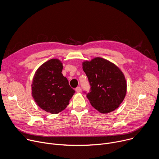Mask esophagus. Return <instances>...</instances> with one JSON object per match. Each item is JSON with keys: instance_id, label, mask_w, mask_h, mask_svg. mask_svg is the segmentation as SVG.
<instances>
[{"instance_id": "1", "label": "esophagus", "mask_w": 159, "mask_h": 159, "mask_svg": "<svg viewBox=\"0 0 159 159\" xmlns=\"http://www.w3.org/2000/svg\"><path fill=\"white\" fill-rule=\"evenodd\" d=\"M75 91H76L77 93H80V91H81V89H80V87H77L75 89Z\"/></svg>"}]
</instances>
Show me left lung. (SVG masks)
<instances>
[{
  "mask_svg": "<svg viewBox=\"0 0 159 159\" xmlns=\"http://www.w3.org/2000/svg\"><path fill=\"white\" fill-rule=\"evenodd\" d=\"M82 69L91 87L87 98L93 107L102 114L116 109L127 89L125 75L120 68L109 60L96 57L83 61Z\"/></svg>",
  "mask_w": 159,
  "mask_h": 159,
  "instance_id": "obj_1",
  "label": "left lung"
}]
</instances>
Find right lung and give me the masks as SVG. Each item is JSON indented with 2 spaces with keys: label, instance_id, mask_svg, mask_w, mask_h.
<instances>
[{
  "label": "right lung",
  "instance_id": "right-lung-1",
  "mask_svg": "<svg viewBox=\"0 0 159 159\" xmlns=\"http://www.w3.org/2000/svg\"><path fill=\"white\" fill-rule=\"evenodd\" d=\"M63 64L53 58L42 64L36 71L31 84L32 96L37 105L52 114L64 110L75 90L61 74Z\"/></svg>",
  "mask_w": 159,
  "mask_h": 159
}]
</instances>
